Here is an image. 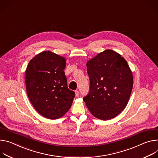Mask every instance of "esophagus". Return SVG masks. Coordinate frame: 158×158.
Here are the masks:
<instances>
[{
	"label": "esophagus",
	"instance_id": "obj_1",
	"mask_svg": "<svg viewBox=\"0 0 158 158\" xmlns=\"http://www.w3.org/2000/svg\"><path fill=\"white\" fill-rule=\"evenodd\" d=\"M75 92V95H76L77 97H78V96L80 95V92H79L78 90H76Z\"/></svg>",
	"mask_w": 158,
	"mask_h": 158
}]
</instances>
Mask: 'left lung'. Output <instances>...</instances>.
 Instances as JSON below:
<instances>
[{"mask_svg":"<svg viewBox=\"0 0 158 158\" xmlns=\"http://www.w3.org/2000/svg\"><path fill=\"white\" fill-rule=\"evenodd\" d=\"M89 93L83 97L91 114L100 120L115 117L126 108L133 87V77L118 52L107 49L86 63Z\"/></svg>","mask_w":158,"mask_h":158,"instance_id":"8db88e82","label":"left lung"}]
</instances>
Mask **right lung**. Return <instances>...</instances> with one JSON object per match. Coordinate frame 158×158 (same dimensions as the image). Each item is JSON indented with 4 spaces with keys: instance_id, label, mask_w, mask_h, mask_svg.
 I'll return each mask as SVG.
<instances>
[{
    "instance_id": "add662e5",
    "label": "right lung",
    "mask_w": 158,
    "mask_h": 158,
    "mask_svg": "<svg viewBox=\"0 0 158 158\" xmlns=\"http://www.w3.org/2000/svg\"><path fill=\"white\" fill-rule=\"evenodd\" d=\"M65 67L66 59L49 51L34 56L27 66V96L34 109L47 118H61L72 106L75 92L68 88Z\"/></svg>"
}]
</instances>
